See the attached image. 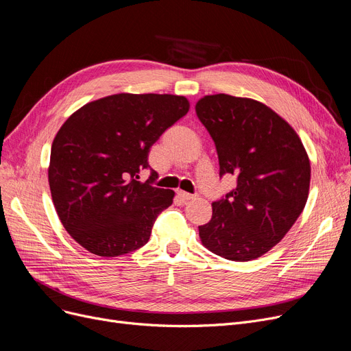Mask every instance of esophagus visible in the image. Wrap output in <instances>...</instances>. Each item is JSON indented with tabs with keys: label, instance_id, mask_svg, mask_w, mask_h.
<instances>
[{
	"label": "esophagus",
	"instance_id": "obj_1",
	"mask_svg": "<svg viewBox=\"0 0 351 351\" xmlns=\"http://www.w3.org/2000/svg\"><path fill=\"white\" fill-rule=\"evenodd\" d=\"M178 196H179V199L182 201V202H188V201H192L193 199V195H191V193H186V192H184V191H179L178 192Z\"/></svg>",
	"mask_w": 351,
	"mask_h": 351
}]
</instances>
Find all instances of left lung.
<instances>
[{"instance_id": "8db88e82", "label": "left lung", "mask_w": 351, "mask_h": 351, "mask_svg": "<svg viewBox=\"0 0 351 351\" xmlns=\"http://www.w3.org/2000/svg\"><path fill=\"white\" fill-rule=\"evenodd\" d=\"M195 110L215 142L219 175L237 188L212 202L199 226L202 245L225 260L245 263L285 237L306 206L311 165L300 136L268 106L248 97L210 95Z\"/></svg>"}]
</instances>
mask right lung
Masks as SVG:
<instances>
[{
  "label": "right lung",
  "instance_id": "add662e5",
  "mask_svg": "<svg viewBox=\"0 0 351 351\" xmlns=\"http://www.w3.org/2000/svg\"><path fill=\"white\" fill-rule=\"evenodd\" d=\"M191 108L185 96L119 93L84 104L57 132L49 185L69 235L103 258L143 247L175 192L139 182L149 150Z\"/></svg>",
  "mask_w": 351,
  "mask_h": 351
}]
</instances>
